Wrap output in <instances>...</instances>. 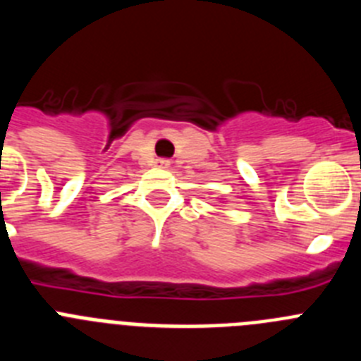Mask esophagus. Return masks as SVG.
Masks as SVG:
<instances>
[{
  "mask_svg": "<svg viewBox=\"0 0 361 361\" xmlns=\"http://www.w3.org/2000/svg\"><path fill=\"white\" fill-rule=\"evenodd\" d=\"M157 164L161 166V168H168V166H170V161H166V159H159Z\"/></svg>",
  "mask_w": 361,
  "mask_h": 361,
  "instance_id": "1",
  "label": "esophagus"
}]
</instances>
